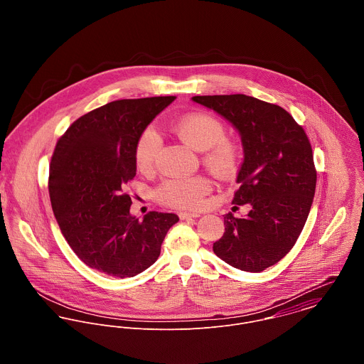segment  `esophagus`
I'll return each instance as SVG.
<instances>
[{"mask_svg":"<svg viewBox=\"0 0 364 364\" xmlns=\"http://www.w3.org/2000/svg\"><path fill=\"white\" fill-rule=\"evenodd\" d=\"M179 217H181V220H189V218L200 217V214H198V213H186V211H181V213H179Z\"/></svg>","mask_w":364,"mask_h":364,"instance_id":"esophagus-1","label":"esophagus"}]
</instances>
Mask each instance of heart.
Wrapping results in <instances>:
<instances>
[{"label":"heart","instance_id":"heart-1","mask_svg":"<svg viewBox=\"0 0 364 364\" xmlns=\"http://www.w3.org/2000/svg\"><path fill=\"white\" fill-rule=\"evenodd\" d=\"M176 136L191 149L205 151L203 162L208 169L220 176H232L241 162V151L237 143L225 137L224 124L214 116L198 112L179 119L175 124ZM159 150V136L154 127H146L134 144V162L139 169L147 171L154 165ZM211 191L206 176L175 178L162 183L156 198L166 206L179 208H202L205 198Z\"/></svg>","mask_w":364,"mask_h":364}]
</instances>
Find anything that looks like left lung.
I'll list each match as a JSON object with an SVG mask.
<instances>
[{
	"mask_svg": "<svg viewBox=\"0 0 364 364\" xmlns=\"http://www.w3.org/2000/svg\"><path fill=\"white\" fill-rule=\"evenodd\" d=\"M192 100L227 119L244 146L232 203H250L251 211L245 218L224 215L213 251L237 269L262 272L290 252L307 221L316 185L310 140L279 105L242 94Z\"/></svg>",
	"mask_w": 364,
	"mask_h": 364,
	"instance_id": "1",
	"label": "left lung"
}]
</instances>
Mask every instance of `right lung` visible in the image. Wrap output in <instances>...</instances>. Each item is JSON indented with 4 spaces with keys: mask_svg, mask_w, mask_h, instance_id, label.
Returning <instances> with one entry per match:
<instances>
[{
    "mask_svg": "<svg viewBox=\"0 0 364 364\" xmlns=\"http://www.w3.org/2000/svg\"><path fill=\"white\" fill-rule=\"evenodd\" d=\"M175 97L120 100L78 117L58 139L49 195L60 230L87 266L113 277H133L159 257L172 213L130 214L124 186L136 176L134 144Z\"/></svg>",
    "mask_w": 364,
    "mask_h": 364,
    "instance_id": "obj_1",
    "label": "right lung"
}]
</instances>
